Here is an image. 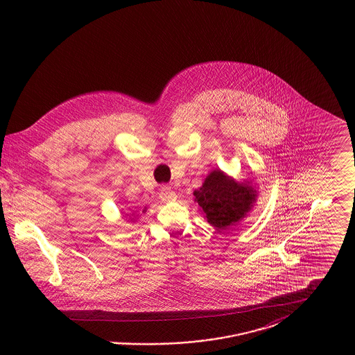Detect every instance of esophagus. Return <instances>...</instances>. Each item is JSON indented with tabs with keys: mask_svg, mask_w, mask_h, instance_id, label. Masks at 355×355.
Instances as JSON below:
<instances>
[{
	"mask_svg": "<svg viewBox=\"0 0 355 355\" xmlns=\"http://www.w3.org/2000/svg\"><path fill=\"white\" fill-rule=\"evenodd\" d=\"M159 198L164 202H170V201H174L177 198V194H175V191H173L170 189L169 186H162L159 189Z\"/></svg>",
	"mask_w": 355,
	"mask_h": 355,
	"instance_id": "34e87169",
	"label": "esophagus"
}]
</instances>
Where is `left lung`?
Listing matches in <instances>:
<instances>
[{
	"mask_svg": "<svg viewBox=\"0 0 355 355\" xmlns=\"http://www.w3.org/2000/svg\"><path fill=\"white\" fill-rule=\"evenodd\" d=\"M194 196L207 222L223 230L246 216L253 206L257 191L252 186L236 184L220 170H214L206 177L202 187L194 191Z\"/></svg>",
	"mask_w": 355,
	"mask_h": 355,
	"instance_id": "left-lung-1",
	"label": "left lung"
}]
</instances>
